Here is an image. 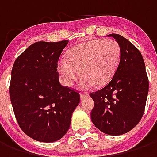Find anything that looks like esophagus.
<instances>
[{"mask_svg":"<svg viewBox=\"0 0 157 157\" xmlns=\"http://www.w3.org/2000/svg\"><path fill=\"white\" fill-rule=\"evenodd\" d=\"M89 94L87 92H82V93H81V99L86 98H87Z\"/></svg>","mask_w":157,"mask_h":157,"instance_id":"34e87169","label":"esophagus"}]
</instances>
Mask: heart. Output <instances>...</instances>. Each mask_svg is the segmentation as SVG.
Returning <instances> with one entry per match:
<instances>
[{
  "label": "heart",
  "instance_id": "1",
  "mask_svg": "<svg viewBox=\"0 0 157 157\" xmlns=\"http://www.w3.org/2000/svg\"><path fill=\"white\" fill-rule=\"evenodd\" d=\"M121 49L113 39H94L73 46L58 62V71L66 86H71L81 73L83 89L110 82L120 62ZM80 72H78V71Z\"/></svg>",
  "mask_w": 157,
  "mask_h": 157
}]
</instances>
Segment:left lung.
<instances>
[{
    "mask_svg": "<svg viewBox=\"0 0 157 157\" xmlns=\"http://www.w3.org/2000/svg\"><path fill=\"white\" fill-rule=\"evenodd\" d=\"M121 49L120 62L112 80L90 96L94 102L91 118L109 135L127 133L140 121L148 95L149 81L141 53L119 34L112 33Z\"/></svg>",
    "mask_w": 157,
    "mask_h": 157,
    "instance_id": "8db88e82",
    "label": "left lung"
}]
</instances>
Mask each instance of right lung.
<instances>
[{
  "instance_id": "right-lung-1",
  "label": "right lung",
  "mask_w": 157,
  "mask_h": 157,
  "mask_svg": "<svg viewBox=\"0 0 157 157\" xmlns=\"http://www.w3.org/2000/svg\"><path fill=\"white\" fill-rule=\"evenodd\" d=\"M68 42L34 43L12 67L9 93L15 117L22 131L38 141L61 139L80 102L79 92L59 82L58 60Z\"/></svg>"
}]
</instances>
